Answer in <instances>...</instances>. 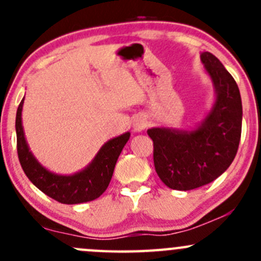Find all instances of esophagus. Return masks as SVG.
Segmentation results:
<instances>
[{"instance_id": "esophagus-1", "label": "esophagus", "mask_w": 261, "mask_h": 261, "mask_svg": "<svg viewBox=\"0 0 261 261\" xmlns=\"http://www.w3.org/2000/svg\"><path fill=\"white\" fill-rule=\"evenodd\" d=\"M145 126H146V121L143 120V118H139V120H136L135 123H134V127H135L136 131L144 130Z\"/></svg>"}]
</instances>
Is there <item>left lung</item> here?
Segmentation results:
<instances>
[{"instance_id": "left-lung-1", "label": "left lung", "mask_w": 261, "mask_h": 261, "mask_svg": "<svg viewBox=\"0 0 261 261\" xmlns=\"http://www.w3.org/2000/svg\"><path fill=\"white\" fill-rule=\"evenodd\" d=\"M213 82L216 101L203 122L192 131L154 127V165L165 186L191 191L220 177L238 152L243 123L239 87L222 63L208 51L201 54Z\"/></svg>"}]
</instances>
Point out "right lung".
Returning <instances> with one entry per match:
<instances>
[{"instance_id":"1","label":"right lung","mask_w":261,"mask_h":261,"mask_svg":"<svg viewBox=\"0 0 261 261\" xmlns=\"http://www.w3.org/2000/svg\"><path fill=\"white\" fill-rule=\"evenodd\" d=\"M22 105L23 98L16 112V136L18 160L26 177L43 193L60 203L77 204L98 198L109 187L116 162L130 139V133L107 141L91 164L81 172L73 175L55 174L45 169L29 150L21 121Z\"/></svg>"}]
</instances>
